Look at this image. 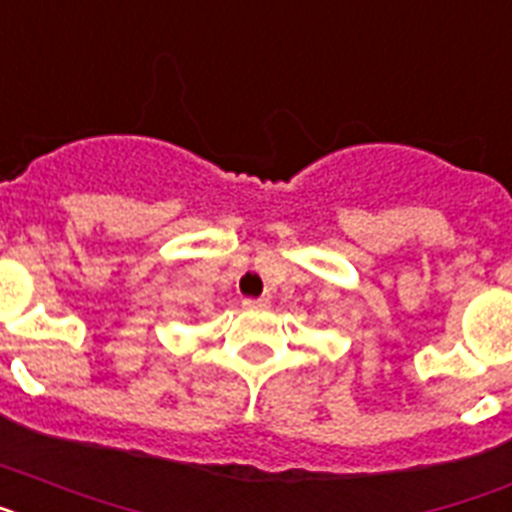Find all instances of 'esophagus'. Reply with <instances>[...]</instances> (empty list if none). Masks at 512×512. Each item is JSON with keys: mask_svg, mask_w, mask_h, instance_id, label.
<instances>
[{"mask_svg": "<svg viewBox=\"0 0 512 512\" xmlns=\"http://www.w3.org/2000/svg\"><path fill=\"white\" fill-rule=\"evenodd\" d=\"M244 309H268L270 299L268 296H260V299H244Z\"/></svg>", "mask_w": 512, "mask_h": 512, "instance_id": "1", "label": "esophagus"}]
</instances>
